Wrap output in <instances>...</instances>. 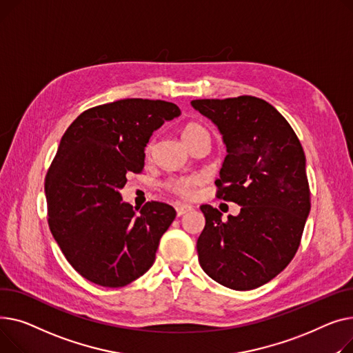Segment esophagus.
Instances as JSON below:
<instances>
[{
  "instance_id": "1",
  "label": "esophagus",
  "mask_w": 353,
  "mask_h": 353,
  "mask_svg": "<svg viewBox=\"0 0 353 353\" xmlns=\"http://www.w3.org/2000/svg\"><path fill=\"white\" fill-rule=\"evenodd\" d=\"M175 210H176V215L182 216L183 214H188L190 211H192V206L191 205H176Z\"/></svg>"
}]
</instances>
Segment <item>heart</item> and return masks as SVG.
<instances>
[{"label": "heart", "mask_w": 353, "mask_h": 353, "mask_svg": "<svg viewBox=\"0 0 353 353\" xmlns=\"http://www.w3.org/2000/svg\"><path fill=\"white\" fill-rule=\"evenodd\" d=\"M199 131H205V130L201 125H198V123H190V125L185 127V130L182 132V138L185 139V138H188V137H191V135H194V134H196ZM151 151H152V142L148 143L147 154H151ZM199 182H201L199 176H195V175H192V176H182V178L172 179L168 183V188L174 194H176V195H179L182 198H191L194 195L195 188H196Z\"/></svg>", "instance_id": "obj_1"}]
</instances>
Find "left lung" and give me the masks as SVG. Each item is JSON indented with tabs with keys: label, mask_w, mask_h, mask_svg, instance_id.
<instances>
[{
	"label": "left lung",
	"mask_w": 353,
	"mask_h": 353,
	"mask_svg": "<svg viewBox=\"0 0 353 353\" xmlns=\"http://www.w3.org/2000/svg\"><path fill=\"white\" fill-rule=\"evenodd\" d=\"M191 105L214 122L228 152L215 181L218 198L241 206L226 222L211 205L201 206L199 263L218 283L250 291L281 274L298 251L310 211L305 152L288 121L261 98Z\"/></svg>",
	"instance_id": "left-lung-1"
}]
</instances>
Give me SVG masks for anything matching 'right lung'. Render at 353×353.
Instances as JSON below:
<instances>
[{
    "instance_id": "add662e5",
    "label": "right lung",
    "mask_w": 353,
    "mask_h": 353,
    "mask_svg": "<svg viewBox=\"0 0 353 353\" xmlns=\"http://www.w3.org/2000/svg\"><path fill=\"white\" fill-rule=\"evenodd\" d=\"M179 115L172 102L127 98L84 111L62 135L46 178L48 225L81 276L119 288L152 266L176 212L151 201L137 214L119 191L142 171L154 131Z\"/></svg>"
}]
</instances>
